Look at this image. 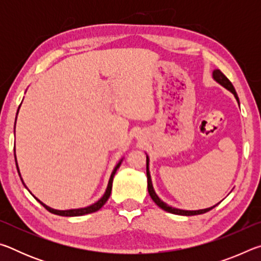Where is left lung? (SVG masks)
<instances>
[{
    "label": "left lung",
    "mask_w": 261,
    "mask_h": 261,
    "mask_svg": "<svg viewBox=\"0 0 261 261\" xmlns=\"http://www.w3.org/2000/svg\"><path fill=\"white\" fill-rule=\"evenodd\" d=\"M213 78L215 79L216 82H218L219 84H221L223 87H226L228 91H230L231 93L235 95V98L237 100V102L240 103V100H238V96H237V93L235 91V87L232 86L231 82L229 81V79L224 76V74L220 71V70H214L213 71ZM146 174H147V189H148V193L149 196H151V198L153 199V201L155 202V204L160 207V208H162L163 211L166 212H169V213H173V214H177V215H187V216H191V215H198V214H204L206 213V212H208L211 210H213L214 207H210V208H205V210H199V211H184V210H178V208H174V207L171 206H168L166 202H163L160 198H159L156 196L155 191H154L153 189V185H152V180H151V175H149V170H148V156H146Z\"/></svg>",
    "instance_id": "1"
}]
</instances>
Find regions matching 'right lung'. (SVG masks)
<instances>
[{"instance_id":"right-lung-1","label":"right lung","mask_w":261,"mask_h":261,"mask_svg":"<svg viewBox=\"0 0 261 261\" xmlns=\"http://www.w3.org/2000/svg\"><path fill=\"white\" fill-rule=\"evenodd\" d=\"M17 114H18V113H17ZM16 118H17V117H16ZM15 159H16V155H15ZM121 163H122V160L117 163L116 167L114 168L113 173H112V175H110V178H109V183H108L107 190H106V192H105V194L102 196V198H101V199H100V200H98L96 202H94L93 205L85 207V208L68 210V211H57V210H53V208H50V207L46 206L45 204H42V202H41L40 200H39V199H37V198H35V199H37L39 202H40V204H41L43 207H45V208H46L48 212H50V213H53V214H56V215H61V216H81V215H85V214L94 213V212L99 211V210L101 208V207H102V206L106 204V201H107V200H108V198L110 197V193H112V187H113V179H114V176H115V174H116V170L118 169V168H120ZM16 167H17V170H18V174H19V169H18V166H17V162H16ZM19 176H20V174H19Z\"/></svg>"}]
</instances>
